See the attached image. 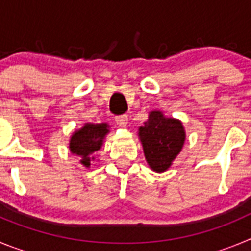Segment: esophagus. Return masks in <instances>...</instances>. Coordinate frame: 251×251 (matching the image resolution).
Wrapping results in <instances>:
<instances>
[{
  "label": "esophagus",
  "instance_id": "1",
  "mask_svg": "<svg viewBox=\"0 0 251 251\" xmlns=\"http://www.w3.org/2000/svg\"><path fill=\"white\" fill-rule=\"evenodd\" d=\"M115 123L118 124L119 127L126 128L128 124V115H119V117H115Z\"/></svg>",
  "mask_w": 251,
  "mask_h": 251
}]
</instances>
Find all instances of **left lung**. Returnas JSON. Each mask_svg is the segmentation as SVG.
I'll list each match as a JSON object with an SVG mask.
<instances>
[{
    "label": "left lung",
    "instance_id": "obj_1",
    "mask_svg": "<svg viewBox=\"0 0 251 251\" xmlns=\"http://www.w3.org/2000/svg\"><path fill=\"white\" fill-rule=\"evenodd\" d=\"M138 137L150 168L161 174L172 166L182 151L186 130L179 119L168 118L161 110H152L138 128Z\"/></svg>",
    "mask_w": 251,
    "mask_h": 251
}]
</instances>
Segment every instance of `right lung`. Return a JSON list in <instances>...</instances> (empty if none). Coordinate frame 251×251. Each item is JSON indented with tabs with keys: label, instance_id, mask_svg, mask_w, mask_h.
Wrapping results in <instances>:
<instances>
[{
	"label": "right lung",
	"instance_id": "right-lung-1",
	"mask_svg": "<svg viewBox=\"0 0 251 251\" xmlns=\"http://www.w3.org/2000/svg\"><path fill=\"white\" fill-rule=\"evenodd\" d=\"M108 123H84L79 129L74 130L69 139V151L80 157V163L84 167L89 168L92 161L95 157L93 156L97 151L101 148L106 134L110 132Z\"/></svg>",
	"mask_w": 251,
	"mask_h": 251
}]
</instances>
